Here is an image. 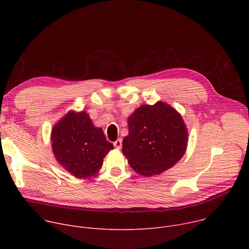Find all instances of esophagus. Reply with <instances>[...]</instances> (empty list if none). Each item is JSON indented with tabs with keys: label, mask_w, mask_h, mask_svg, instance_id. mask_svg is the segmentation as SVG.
Returning a JSON list of instances; mask_svg holds the SVG:
<instances>
[{
	"label": "esophagus",
	"mask_w": 249,
	"mask_h": 249,
	"mask_svg": "<svg viewBox=\"0 0 249 249\" xmlns=\"http://www.w3.org/2000/svg\"><path fill=\"white\" fill-rule=\"evenodd\" d=\"M113 145H114V147H115L117 150H120L121 147H122V140H121V139L116 140V141L114 142Z\"/></svg>",
	"instance_id": "esophagus-1"
}]
</instances>
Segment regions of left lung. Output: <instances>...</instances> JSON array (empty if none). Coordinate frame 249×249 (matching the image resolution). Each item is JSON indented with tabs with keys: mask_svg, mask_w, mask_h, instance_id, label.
<instances>
[{
	"mask_svg": "<svg viewBox=\"0 0 249 249\" xmlns=\"http://www.w3.org/2000/svg\"><path fill=\"white\" fill-rule=\"evenodd\" d=\"M127 121L129 134L123 139L122 152L137 173L160 174L184 156L188 131L180 113L169 104L141 105Z\"/></svg>",
	"mask_w": 249,
	"mask_h": 249,
	"instance_id": "8db88e82",
	"label": "left lung"
}]
</instances>
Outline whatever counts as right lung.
Wrapping results in <instances>:
<instances>
[{
    "instance_id": "obj_1",
    "label": "right lung",
    "mask_w": 249,
    "mask_h": 249,
    "mask_svg": "<svg viewBox=\"0 0 249 249\" xmlns=\"http://www.w3.org/2000/svg\"><path fill=\"white\" fill-rule=\"evenodd\" d=\"M51 144L57 162L80 179L96 176L104 157L114 149L87 111L75 110H70L53 126Z\"/></svg>"
}]
</instances>
